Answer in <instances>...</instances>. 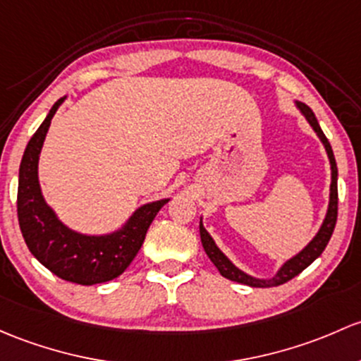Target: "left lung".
Wrapping results in <instances>:
<instances>
[{
  "label": "left lung",
  "instance_id": "obj_1",
  "mask_svg": "<svg viewBox=\"0 0 361 361\" xmlns=\"http://www.w3.org/2000/svg\"><path fill=\"white\" fill-rule=\"evenodd\" d=\"M295 109L305 116V119L308 121V124L313 128V131L317 133V136L320 138L322 145H324L325 152H327V157H329V164H331V192H329V206H327V212H325V218L322 221L320 228H318L314 237L311 238L308 244L305 245L298 254L289 257L283 264H280V268L273 273L271 276L268 279H259V276H254L245 273L244 270L237 267L233 261L223 252L221 249L218 247V244L214 242V238L211 237L209 231L204 228V223H202V216H200V240H202V247L206 250V254L209 256V259L214 263V267L218 268L219 273H221L225 279L231 280V282H237V283H244V286L249 287H276V286H282V283L289 282L290 279H294L295 275H299L305 268H308L322 252L324 249L327 247L329 240L332 237V231L336 228V221H337V164H336V157H334V152L331 143H329L327 136L324 135L322 131L320 124H318L317 117L314 114L306 104L302 102L294 100Z\"/></svg>",
  "mask_w": 361,
  "mask_h": 361
}]
</instances>
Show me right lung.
I'll return each mask as SVG.
<instances>
[{
	"label": "right lung",
	"instance_id": "1",
	"mask_svg": "<svg viewBox=\"0 0 361 361\" xmlns=\"http://www.w3.org/2000/svg\"><path fill=\"white\" fill-rule=\"evenodd\" d=\"M67 97L60 98L34 133L18 169V225L32 256L56 276L72 283L93 286L123 275L145 240L150 223L169 197L142 204L119 228L109 233L72 230L44 200L39 185V155L53 116Z\"/></svg>",
	"mask_w": 361,
	"mask_h": 361
}]
</instances>
